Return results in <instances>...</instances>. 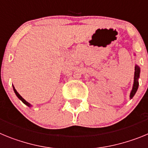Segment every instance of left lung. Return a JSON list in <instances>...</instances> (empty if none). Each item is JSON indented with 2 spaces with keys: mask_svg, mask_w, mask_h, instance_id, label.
Instances as JSON below:
<instances>
[{
  "mask_svg": "<svg viewBox=\"0 0 148 148\" xmlns=\"http://www.w3.org/2000/svg\"><path fill=\"white\" fill-rule=\"evenodd\" d=\"M139 73H140V68L138 67V66L136 65L135 66V73H134V84H133V87L132 89V91L130 92V98L132 99L133 97V95H135V93L136 92L137 89L138 87V79L139 78Z\"/></svg>",
  "mask_w": 148,
  "mask_h": 148,
  "instance_id": "obj_1",
  "label": "left lung"
}]
</instances>
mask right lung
<instances>
[{"instance_id": "1", "label": "right lung", "mask_w": 148, "mask_h": 148, "mask_svg": "<svg viewBox=\"0 0 148 148\" xmlns=\"http://www.w3.org/2000/svg\"><path fill=\"white\" fill-rule=\"evenodd\" d=\"M13 89H14V91H15V94H16V95H17V96H18V99H20V100H21L22 101H23V102L24 103V104H26V105H27V106H28V107H30V106H31V105H30V104H29V103L27 102V101H25V100H24V99H23V98H22L21 96V95H20V94L18 93V92H17V91H16V90H15V87H13Z\"/></svg>"}]
</instances>
